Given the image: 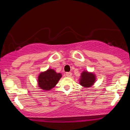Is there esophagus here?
Segmentation results:
<instances>
[{
	"label": "esophagus",
	"instance_id": "1",
	"mask_svg": "<svg viewBox=\"0 0 130 130\" xmlns=\"http://www.w3.org/2000/svg\"><path fill=\"white\" fill-rule=\"evenodd\" d=\"M65 75H66V76L67 77H70L71 75H72V73H71V72H68V73H66Z\"/></svg>",
	"mask_w": 130,
	"mask_h": 130
}]
</instances>
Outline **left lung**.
<instances>
[{
    "label": "left lung",
    "instance_id": "8db88e82",
    "mask_svg": "<svg viewBox=\"0 0 130 130\" xmlns=\"http://www.w3.org/2000/svg\"><path fill=\"white\" fill-rule=\"evenodd\" d=\"M80 84L84 87H90L95 81V76L92 73L83 71L80 76Z\"/></svg>",
    "mask_w": 130,
    "mask_h": 130
}]
</instances>
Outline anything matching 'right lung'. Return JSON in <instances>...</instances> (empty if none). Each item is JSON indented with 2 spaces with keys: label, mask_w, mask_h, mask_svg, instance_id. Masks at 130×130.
I'll return each instance as SVG.
<instances>
[{
  "label": "right lung",
  "mask_w": 130,
  "mask_h": 130,
  "mask_svg": "<svg viewBox=\"0 0 130 130\" xmlns=\"http://www.w3.org/2000/svg\"><path fill=\"white\" fill-rule=\"evenodd\" d=\"M61 77L62 74L57 73L54 70H47L38 76V86L43 90H50L55 87Z\"/></svg>",
  "instance_id": "1"
}]
</instances>
